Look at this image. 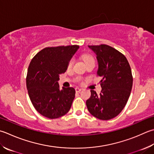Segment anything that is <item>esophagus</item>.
I'll use <instances>...</instances> for the list:
<instances>
[{
  "instance_id": "1",
  "label": "esophagus",
  "mask_w": 154,
  "mask_h": 154,
  "mask_svg": "<svg viewBox=\"0 0 154 154\" xmlns=\"http://www.w3.org/2000/svg\"><path fill=\"white\" fill-rule=\"evenodd\" d=\"M81 90H82V89L79 88V87H76V88H75V91L76 92H80Z\"/></svg>"
}]
</instances>
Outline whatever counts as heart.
<instances>
[{"instance_id": "obj_1", "label": "heart", "mask_w": 154, "mask_h": 154, "mask_svg": "<svg viewBox=\"0 0 154 154\" xmlns=\"http://www.w3.org/2000/svg\"><path fill=\"white\" fill-rule=\"evenodd\" d=\"M83 59L84 60V61H85L86 63H87L88 62H90V61H94V59H93V57L90 55H84L83 56ZM73 60L71 59L69 63V65H68L69 67H71L72 65H73Z\"/></svg>"}]
</instances>
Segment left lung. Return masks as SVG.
<instances>
[{
	"mask_svg": "<svg viewBox=\"0 0 154 154\" xmlns=\"http://www.w3.org/2000/svg\"><path fill=\"white\" fill-rule=\"evenodd\" d=\"M88 47L96 55L102 90L99 95L91 90L86 105L92 116L109 120L119 115L128 101L133 85L131 67L126 57L113 47L107 45Z\"/></svg>",
	"mask_w": 154,
	"mask_h": 154,
	"instance_id": "obj_1",
	"label": "left lung"
}]
</instances>
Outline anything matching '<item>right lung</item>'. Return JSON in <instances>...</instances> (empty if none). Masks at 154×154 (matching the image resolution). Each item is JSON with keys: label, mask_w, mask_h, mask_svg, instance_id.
I'll return each instance as SVG.
<instances>
[{"label": "right lung", "mask_w": 154, "mask_h": 154, "mask_svg": "<svg viewBox=\"0 0 154 154\" xmlns=\"http://www.w3.org/2000/svg\"><path fill=\"white\" fill-rule=\"evenodd\" d=\"M79 48L78 45L45 48L30 63L26 80L29 97L35 109L47 118H59L70 109L75 90L61 89L58 81Z\"/></svg>", "instance_id": "right-lung-1"}]
</instances>
